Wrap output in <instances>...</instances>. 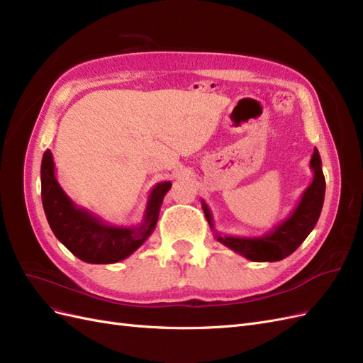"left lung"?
<instances>
[{
    "instance_id": "1",
    "label": "left lung",
    "mask_w": 363,
    "mask_h": 363,
    "mask_svg": "<svg viewBox=\"0 0 363 363\" xmlns=\"http://www.w3.org/2000/svg\"><path fill=\"white\" fill-rule=\"evenodd\" d=\"M311 169L313 171V180L303 192L298 204L291 215L274 227L271 232L262 236L247 238L218 233L213 225L211 208L207 207L204 200H201L206 219L215 232L216 240L252 262H277L292 255L303 244V240L309 236L323 211L325 179L321 168L320 152L316 148L313 150L311 159Z\"/></svg>"
}]
</instances>
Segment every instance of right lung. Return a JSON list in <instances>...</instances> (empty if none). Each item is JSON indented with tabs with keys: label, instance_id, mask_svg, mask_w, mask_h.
<instances>
[{
	"label": "right lung",
	"instance_id": "obj_1",
	"mask_svg": "<svg viewBox=\"0 0 363 363\" xmlns=\"http://www.w3.org/2000/svg\"><path fill=\"white\" fill-rule=\"evenodd\" d=\"M42 204L52 233L74 256L86 263H115L127 259L155 232L164 195L171 182L155 184L148 195L139 225L123 227L104 223L92 212L77 206L65 194L56 177L51 151L43 152L40 164Z\"/></svg>",
	"mask_w": 363,
	"mask_h": 363
}]
</instances>
